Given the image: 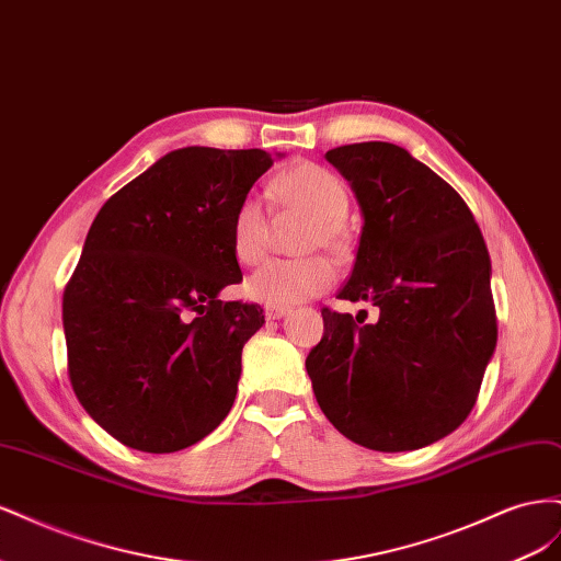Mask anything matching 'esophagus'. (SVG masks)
I'll return each mask as SVG.
<instances>
[{
  "label": "esophagus",
  "mask_w": 561,
  "mask_h": 561,
  "mask_svg": "<svg viewBox=\"0 0 561 561\" xmlns=\"http://www.w3.org/2000/svg\"><path fill=\"white\" fill-rule=\"evenodd\" d=\"M287 313H290V309H287V307H266V311H264L266 320H278V318H283Z\"/></svg>",
  "instance_id": "obj_1"
}]
</instances>
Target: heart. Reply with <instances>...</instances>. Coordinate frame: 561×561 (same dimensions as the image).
<instances>
[{
	"instance_id": "heart-1",
	"label": "heart",
	"mask_w": 561,
	"mask_h": 561,
	"mask_svg": "<svg viewBox=\"0 0 561 561\" xmlns=\"http://www.w3.org/2000/svg\"><path fill=\"white\" fill-rule=\"evenodd\" d=\"M274 194L287 210L311 219L304 233V250H328L344 254L348 250L346 213L351 194L346 182L330 168L299 161L274 180ZM268 215L264 203L254 196L241 198L231 215V250L241 264H257L268 250ZM334 280V266L322 254L304 260H274L254 271L245 290L250 297L271 307H290L318 297Z\"/></svg>"
}]
</instances>
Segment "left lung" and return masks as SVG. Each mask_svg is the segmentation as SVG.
<instances>
[{"label":"left lung","mask_w":561,"mask_h":561,"mask_svg":"<svg viewBox=\"0 0 561 561\" xmlns=\"http://www.w3.org/2000/svg\"><path fill=\"white\" fill-rule=\"evenodd\" d=\"M325 159L365 217L339 299L369 301L379 320L322 309L325 332L307 358L313 393L353 443L421 449L466 421L496 348L486 243L454 186L407 149L358 142Z\"/></svg>","instance_id":"left-lung-1"}]
</instances>
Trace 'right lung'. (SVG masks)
Instances as JSON below:
<instances>
[{
  "instance_id": "add662e5",
  "label": "right lung",
  "mask_w": 561,
  "mask_h": 561,
  "mask_svg": "<svg viewBox=\"0 0 561 561\" xmlns=\"http://www.w3.org/2000/svg\"><path fill=\"white\" fill-rule=\"evenodd\" d=\"M271 165L262 149H175L95 215L62 295L67 375L122 445L180 451L229 414L264 322L260 304L219 299L243 280L231 215Z\"/></svg>"
}]
</instances>
